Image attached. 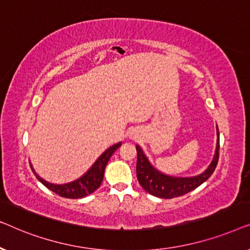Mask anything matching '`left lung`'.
<instances>
[{"label": "left lung", "mask_w": 250, "mask_h": 250, "mask_svg": "<svg viewBox=\"0 0 250 250\" xmlns=\"http://www.w3.org/2000/svg\"><path fill=\"white\" fill-rule=\"evenodd\" d=\"M217 138L216 151H215L213 162L204 173L193 177H173L159 173L158 170L150 165L141 148L136 146V153H138L136 177H138L139 183L141 184V187L146 192L155 197L164 198V199H170V198L183 196V194L194 190L200 184H203L205 181L209 179L215 168H216L218 155H220V133H218V128Z\"/></svg>", "instance_id": "left-lung-1"}]
</instances>
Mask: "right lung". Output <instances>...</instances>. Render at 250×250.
Returning a JSON list of instances; mask_svg holds the SVG:
<instances>
[{"mask_svg":"<svg viewBox=\"0 0 250 250\" xmlns=\"http://www.w3.org/2000/svg\"><path fill=\"white\" fill-rule=\"evenodd\" d=\"M121 146L122 143H117V145L112 146L109 149L105 150V151L99 157L97 162L94 163V165L92 166L81 179L74 181V182L71 183L61 184V186H59V184L49 183L46 182V181H44L43 179H41L34 170L33 172L41 183L44 184L47 189L53 191L54 193H57L58 196L70 198V199L83 198L85 196H87V194L94 192V191L101 186L104 175V168L105 166H107L108 160L110 159L112 153H114Z\"/></svg>","mask_w":250,"mask_h":250,"instance_id":"right-lung-1","label":"right lung"}]
</instances>
